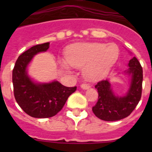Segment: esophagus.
I'll return each mask as SVG.
<instances>
[{
    "label": "esophagus",
    "mask_w": 152,
    "mask_h": 152,
    "mask_svg": "<svg viewBox=\"0 0 152 152\" xmlns=\"http://www.w3.org/2000/svg\"><path fill=\"white\" fill-rule=\"evenodd\" d=\"M80 88L83 89H88L90 88V85L88 84H82L80 85Z\"/></svg>",
    "instance_id": "1"
}]
</instances>
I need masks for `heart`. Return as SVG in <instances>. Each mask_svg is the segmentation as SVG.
<instances>
[{"label": "heart", "mask_w": 152, "mask_h": 152, "mask_svg": "<svg viewBox=\"0 0 152 152\" xmlns=\"http://www.w3.org/2000/svg\"><path fill=\"white\" fill-rule=\"evenodd\" d=\"M119 50L113 43L85 42L71 45L68 49L66 59L74 68H84L86 78L92 81L105 77L117 61ZM62 64L67 68L66 63Z\"/></svg>", "instance_id": "b5f03b06"}]
</instances>
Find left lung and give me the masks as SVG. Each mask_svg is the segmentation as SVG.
Instances as JSON below:
<instances>
[{
  "instance_id": "obj_1",
  "label": "left lung",
  "mask_w": 152,
  "mask_h": 152,
  "mask_svg": "<svg viewBox=\"0 0 152 152\" xmlns=\"http://www.w3.org/2000/svg\"><path fill=\"white\" fill-rule=\"evenodd\" d=\"M129 67L126 72L132 76V81L126 96H115L107 80H100L95 85L98 100L92 107V110L99 119L104 121L120 120L129 116L138 105L142 96L143 71L135 57L130 60Z\"/></svg>"
}]
</instances>
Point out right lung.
Here are the masks:
<instances>
[{"label":"right lung","instance_id":"obj_1","mask_svg":"<svg viewBox=\"0 0 152 152\" xmlns=\"http://www.w3.org/2000/svg\"><path fill=\"white\" fill-rule=\"evenodd\" d=\"M49 42L31 47L19 56L13 69L12 80L14 97L23 110L34 118H49L56 116L63 108L68 96L77 87L68 88L58 81L36 84L29 78L26 68L35 55L45 52Z\"/></svg>","mask_w":152,"mask_h":152}]
</instances>
